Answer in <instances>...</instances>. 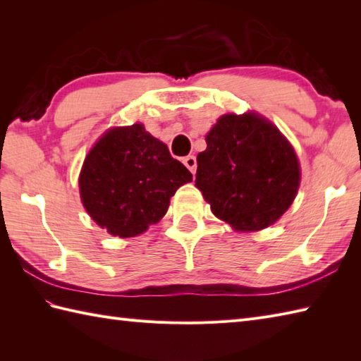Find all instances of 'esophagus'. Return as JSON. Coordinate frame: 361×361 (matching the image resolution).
I'll list each match as a JSON object with an SVG mask.
<instances>
[{"mask_svg":"<svg viewBox=\"0 0 361 361\" xmlns=\"http://www.w3.org/2000/svg\"><path fill=\"white\" fill-rule=\"evenodd\" d=\"M183 164H185L190 172L195 173V171H197V158L194 155H188L186 158H183Z\"/></svg>","mask_w":361,"mask_h":361,"instance_id":"obj_1","label":"esophagus"}]
</instances>
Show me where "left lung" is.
Returning a JSON list of instances; mask_svg holds the SVG:
<instances>
[{
	"mask_svg": "<svg viewBox=\"0 0 361 361\" xmlns=\"http://www.w3.org/2000/svg\"><path fill=\"white\" fill-rule=\"evenodd\" d=\"M197 155L195 186L216 217L235 231L273 225L293 203L298 157L278 127L257 113L224 114Z\"/></svg>",
	"mask_w": 361,
	"mask_h": 361,
	"instance_id": "obj_1",
	"label": "left lung"
}]
</instances>
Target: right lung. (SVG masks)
I'll use <instances>...</instances> for the list:
<instances>
[{"label": "right lung", "mask_w": 361, "mask_h": 361, "mask_svg": "<svg viewBox=\"0 0 361 361\" xmlns=\"http://www.w3.org/2000/svg\"><path fill=\"white\" fill-rule=\"evenodd\" d=\"M192 173L142 124L105 132L83 161L79 188L90 217L122 239L144 233L167 212Z\"/></svg>", "instance_id": "add662e5"}]
</instances>
